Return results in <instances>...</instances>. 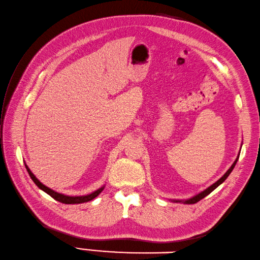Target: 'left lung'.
<instances>
[{
  "mask_svg": "<svg viewBox=\"0 0 260 260\" xmlns=\"http://www.w3.org/2000/svg\"><path fill=\"white\" fill-rule=\"evenodd\" d=\"M238 158H239V155H238V157L236 158V160L234 161V164L231 166V168H229V170L224 174V176H222L221 178H219V179L217 180L216 183H214L212 186H209L208 188H206V189H205V190L202 191V192H199L198 195H196V196H194V197H191V198H189V199H186V201H174V202H176V203H184V204H195V203L201 201V199H203L204 197H206L207 195H209L210 192H212L214 189H216L217 187H218L220 184H222V183L225 182L226 178L229 176V174H231V173L233 172L234 167H235V165H236V162H237Z\"/></svg>",
  "mask_w": 260,
  "mask_h": 260,
  "instance_id": "1",
  "label": "left lung"
}]
</instances>
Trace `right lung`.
I'll return each mask as SVG.
<instances>
[{
    "label": "right lung",
    "mask_w": 260,
    "mask_h": 260,
    "mask_svg": "<svg viewBox=\"0 0 260 260\" xmlns=\"http://www.w3.org/2000/svg\"><path fill=\"white\" fill-rule=\"evenodd\" d=\"M25 167H26L29 177L32 178V180L36 184V186L39 187V188H41L42 190L45 191L46 194H48L51 197H53L54 199H55V201H57L59 203H63V204H82V203L89 202V201H92V199H94L95 197H98L102 192V190L104 189V187H101L100 189L95 190L94 192H92V194L85 195V196H68V195H63V194H59V192H57V191H54L53 189L48 188V187H46L45 185L42 184L40 180L34 176V174L31 172V170H29V168L26 165H25Z\"/></svg>",
    "instance_id": "add662e5"
}]
</instances>
